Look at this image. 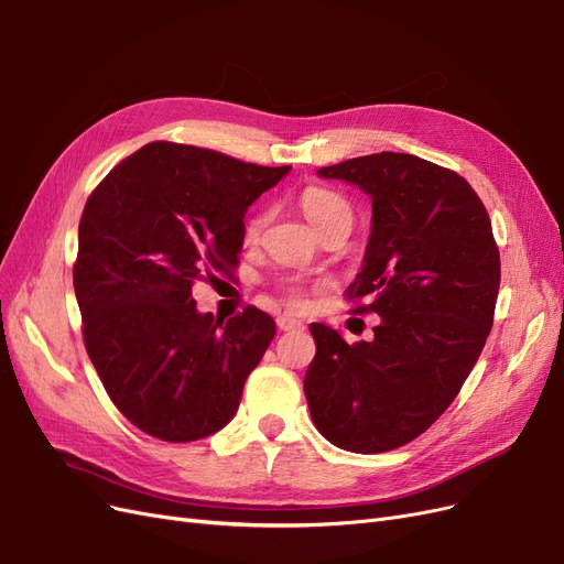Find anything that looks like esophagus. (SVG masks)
I'll use <instances>...</instances> for the list:
<instances>
[{
  "label": "esophagus",
  "mask_w": 564,
  "mask_h": 564,
  "mask_svg": "<svg viewBox=\"0 0 564 564\" xmlns=\"http://www.w3.org/2000/svg\"><path fill=\"white\" fill-rule=\"evenodd\" d=\"M278 326H280V332H294V328H303V322L296 319L294 315H280Z\"/></svg>",
  "instance_id": "1"
}]
</instances>
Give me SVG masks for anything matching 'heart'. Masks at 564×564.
<instances>
[{
	"instance_id": "heart-1",
	"label": "heart",
	"mask_w": 564,
	"mask_h": 564,
	"mask_svg": "<svg viewBox=\"0 0 564 564\" xmlns=\"http://www.w3.org/2000/svg\"><path fill=\"white\" fill-rule=\"evenodd\" d=\"M301 207H303V215L307 217L310 224H313L315 230H319L322 226H326L328 221L340 217V215H352V212H349L347 200L343 196H338V193L326 191V188H307L303 193V198H301ZM263 226H265L263 212H261V215L251 217L247 221V228H245L247 242H257ZM291 296L299 299V291L291 289Z\"/></svg>"
}]
</instances>
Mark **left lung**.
Instances as JSON below:
<instances>
[{
  "label": "left lung",
  "mask_w": 564,
  "mask_h": 564,
  "mask_svg": "<svg viewBox=\"0 0 564 564\" xmlns=\"http://www.w3.org/2000/svg\"><path fill=\"white\" fill-rule=\"evenodd\" d=\"M371 198V236L349 299L380 315L371 340L349 345L310 324L317 355L305 373L310 415L349 453L417 438L453 403L492 328L499 251L476 191L411 153L382 151L319 167Z\"/></svg>",
  "instance_id": "left-lung-1"
}]
</instances>
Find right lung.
I'll use <instances>...</instances> for the list:
<instances>
[{
	"instance_id": "1",
	"label": "right lung",
	"mask_w": 564,
	"mask_h": 564,
	"mask_svg": "<svg viewBox=\"0 0 564 564\" xmlns=\"http://www.w3.org/2000/svg\"><path fill=\"white\" fill-rule=\"evenodd\" d=\"M289 170L153 142L88 198L74 265L84 340L107 394L142 432L188 443L238 413L275 322L259 307L228 322L198 313L191 284L238 263L247 209Z\"/></svg>"
}]
</instances>
